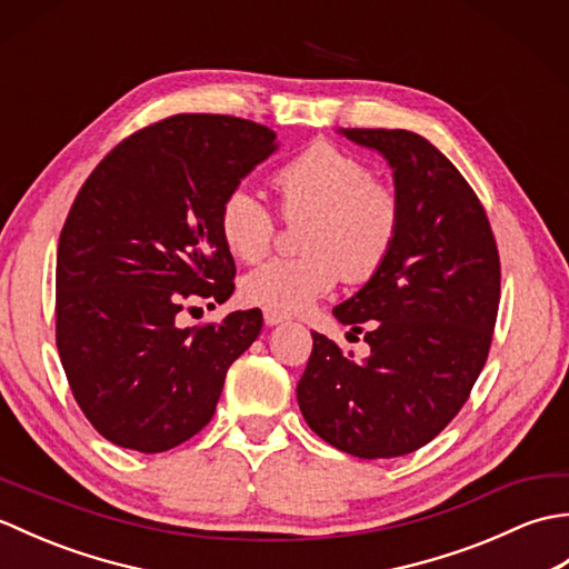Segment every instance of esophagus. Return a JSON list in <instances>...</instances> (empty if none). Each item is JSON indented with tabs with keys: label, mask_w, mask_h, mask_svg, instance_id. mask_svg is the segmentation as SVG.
<instances>
[{
	"label": "esophagus",
	"mask_w": 569,
	"mask_h": 569,
	"mask_svg": "<svg viewBox=\"0 0 569 569\" xmlns=\"http://www.w3.org/2000/svg\"><path fill=\"white\" fill-rule=\"evenodd\" d=\"M263 320H266V325H278V322L288 320V316H286V312H281V310L266 308V310H263Z\"/></svg>",
	"instance_id": "1"
}]
</instances>
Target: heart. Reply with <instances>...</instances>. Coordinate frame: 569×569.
<instances>
[{"label": "heart", "mask_w": 569, "mask_h": 569, "mask_svg": "<svg viewBox=\"0 0 569 569\" xmlns=\"http://www.w3.org/2000/svg\"><path fill=\"white\" fill-rule=\"evenodd\" d=\"M278 210L286 220L306 217L300 257H278L244 276L249 303L281 312L303 310L330 293L335 283H365L396 247L403 220L398 190L365 159L330 141H312L271 173ZM224 247L253 263L273 247L278 217L244 186L232 188L217 210Z\"/></svg>", "instance_id": "1"}]
</instances>
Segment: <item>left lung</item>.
Returning a JSON list of instances; mask_svg holds the SVG:
<instances>
[{
    "label": "left lung",
    "instance_id": "left-lung-1",
    "mask_svg": "<svg viewBox=\"0 0 569 569\" xmlns=\"http://www.w3.org/2000/svg\"><path fill=\"white\" fill-rule=\"evenodd\" d=\"M393 166L403 220L396 247L335 316L371 355L312 332L298 381L308 426L361 459L416 452L447 428L489 357L501 261L485 204L445 153L406 129H345Z\"/></svg>",
    "mask_w": 569,
    "mask_h": 569
}]
</instances>
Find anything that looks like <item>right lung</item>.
Here are the masks:
<instances>
[{
	"label": "right lung",
	"instance_id": "1",
	"mask_svg": "<svg viewBox=\"0 0 569 569\" xmlns=\"http://www.w3.org/2000/svg\"><path fill=\"white\" fill-rule=\"evenodd\" d=\"M273 141L249 119L173 114L119 141L78 190L58 239L56 345L104 440L166 452L214 416L263 316L237 310L186 330L176 318L190 300L232 296L217 210Z\"/></svg>",
	"mask_w": 569,
	"mask_h": 569
}]
</instances>
